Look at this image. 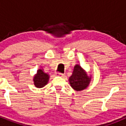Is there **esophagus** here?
I'll use <instances>...</instances> for the list:
<instances>
[{"mask_svg":"<svg viewBox=\"0 0 126 126\" xmlns=\"http://www.w3.org/2000/svg\"><path fill=\"white\" fill-rule=\"evenodd\" d=\"M56 74L57 76H62L64 75V74H62V73H59V72H58V73H56Z\"/></svg>","mask_w":126,"mask_h":126,"instance_id":"1","label":"esophagus"}]
</instances>
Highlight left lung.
Listing matches in <instances>:
<instances>
[{
	"label": "left lung",
	"instance_id": "left-lung-1",
	"mask_svg": "<svg viewBox=\"0 0 126 126\" xmlns=\"http://www.w3.org/2000/svg\"><path fill=\"white\" fill-rule=\"evenodd\" d=\"M91 78H89L79 65L74 67L73 75L70 77L69 82L71 87L76 91L84 90L88 86Z\"/></svg>",
	"mask_w": 126,
	"mask_h": 126
}]
</instances>
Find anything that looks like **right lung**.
Instances as JSON below:
<instances>
[{"mask_svg":"<svg viewBox=\"0 0 126 126\" xmlns=\"http://www.w3.org/2000/svg\"><path fill=\"white\" fill-rule=\"evenodd\" d=\"M48 79L49 76L44 73L42 69H39L37 71V74L34 77L33 81L36 87L42 88L47 84Z\"/></svg>","mask_w":126,"mask_h":126,"instance_id":"right-lung-1","label":"right lung"}]
</instances>
